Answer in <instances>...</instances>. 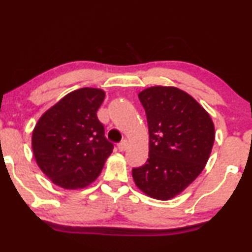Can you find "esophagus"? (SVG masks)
Returning a JSON list of instances; mask_svg holds the SVG:
<instances>
[{"mask_svg":"<svg viewBox=\"0 0 252 252\" xmlns=\"http://www.w3.org/2000/svg\"><path fill=\"white\" fill-rule=\"evenodd\" d=\"M117 148H118V150H120V151H126L129 148V141H126V139H123V141L121 142L120 144H118Z\"/></svg>","mask_w":252,"mask_h":252,"instance_id":"obj_1","label":"esophagus"}]
</instances>
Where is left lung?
I'll use <instances>...</instances> for the list:
<instances>
[{"instance_id":"8db88e82","label":"left lung","mask_w":252,"mask_h":252,"mask_svg":"<svg viewBox=\"0 0 252 252\" xmlns=\"http://www.w3.org/2000/svg\"><path fill=\"white\" fill-rule=\"evenodd\" d=\"M138 98L147 114L149 158L132 169V178L147 196L168 201L205 168L215 142L214 122L191 95L176 87H149Z\"/></svg>"}]
</instances>
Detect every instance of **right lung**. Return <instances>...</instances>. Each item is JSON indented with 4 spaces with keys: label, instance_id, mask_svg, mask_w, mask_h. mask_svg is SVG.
Masks as SVG:
<instances>
[{
    "label": "right lung",
    "instance_id": "add662e5",
    "mask_svg": "<svg viewBox=\"0 0 252 252\" xmlns=\"http://www.w3.org/2000/svg\"><path fill=\"white\" fill-rule=\"evenodd\" d=\"M105 92L81 88L69 93L39 117L32 136L36 163L54 184L83 189L101 174L113 143L104 137L97 110Z\"/></svg>",
    "mask_w": 252,
    "mask_h": 252
}]
</instances>
